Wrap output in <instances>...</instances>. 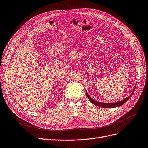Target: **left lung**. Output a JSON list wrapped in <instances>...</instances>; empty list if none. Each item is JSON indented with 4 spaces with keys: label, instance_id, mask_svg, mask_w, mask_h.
I'll return each instance as SVG.
<instances>
[{
    "label": "left lung",
    "instance_id": "1",
    "mask_svg": "<svg viewBox=\"0 0 148 148\" xmlns=\"http://www.w3.org/2000/svg\"><path fill=\"white\" fill-rule=\"evenodd\" d=\"M135 89H136V85H135L134 88L133 92H132V93H131V94L129 97H127L126 98H125V99H123L120 101L115 102V103H101V102L97 101H95V100L94 99H92V98L88 95L87 91H86V96H87V97L89 98V101H90L92 104H95V105H96V106H98V107H103V108H114V107H120L121 106L123 105L124 103H125L127 101L130 99V98L132 95H133V93H134V90H135Z\"/></svg>",
    "mask_w": 148,
    "mask_h": 148
}]
</instances>
